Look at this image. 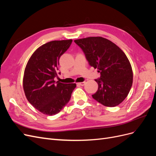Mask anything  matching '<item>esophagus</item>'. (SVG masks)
Listing matches in <instances>:
<instances>
[{"mask_svg": "<svg viewBox=\"0 0 156 156\" xmlns=\"http://www.w3.org/2000/svg\"><path fill=\"white\" fill-rule=\"evenodd\" d=\"M85 83H86L85 81H83V82H81V83H78L77 84L80 86H84V84H85Z\"/></svg>", "mask_w": 156, "mask_h": 156, "instance_id": "esophagus-1", "label": "esophagus"}]
</instances>
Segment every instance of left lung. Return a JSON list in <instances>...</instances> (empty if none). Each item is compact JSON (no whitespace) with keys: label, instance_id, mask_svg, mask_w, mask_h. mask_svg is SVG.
<instances>
[{"label":"left lung","instance_id":"1","mask_svg":"<svg viewBox=\"0 0 156 156\" xmlns=\"http://www.w3.org/2000/svg\"><path fill=\"white\" fill-rule=\"evenodd\" d=\"M81 48L89 64L97 68L100 78L92 98L106 107H115L128 95L133 83V72L126 55L119 47L102 37L74 40Z\"/></svg>","mask_w":156,"mask_h":156}]
</instances>
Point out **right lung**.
Segmentation results:
<instances>
[{
    "label": "right lung",
    "mask_w": 156,
    "mask_h": 156,
    "mask_svg": "<svg viewBox=\"0 0 156 156\" xmlns=\"http://www.w3.org/2000/svg\"><path fill=\"white\" fill-rule=\"evenodd\" d=\"M72 40L51 41L40 46L28 61L23 76L26 98L37 110L55 115L69 102L76 84L54 81L57 76L59 59L72 44Z\"/></svg>",
    "instance_id": "obj_1"
}]
</instances>
